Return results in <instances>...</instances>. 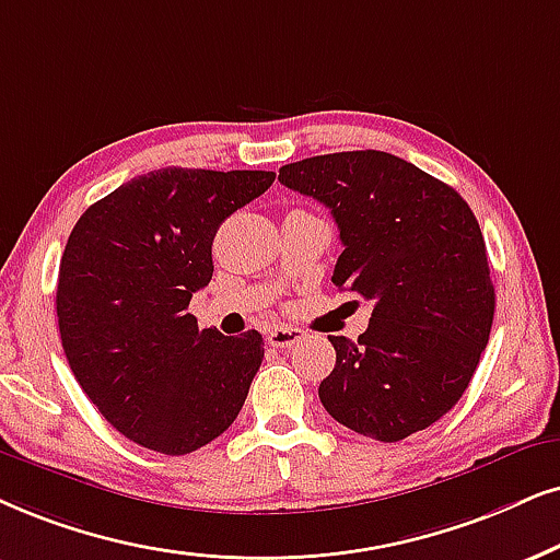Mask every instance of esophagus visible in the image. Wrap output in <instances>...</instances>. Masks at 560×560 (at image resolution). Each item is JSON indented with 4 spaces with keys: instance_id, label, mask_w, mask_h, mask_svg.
<instances>
[{
    "instance_id": "34e87169",
    "label": "esophagus",
    "mask_w": 560,
    "mask_h": 560,
    "mask_svg": "<svg viewBox=\"0 0 560 560\" xmlns=\"http://www.w3.org/2000/svg\"><path fill=\"white\" fill-rule=\"evenodd\" d=\"M268 346L273 349H289V346L300 343L304 338V330L300 328H284V325H276V328L268 330Z\"/></svg>"
}]
</instances>
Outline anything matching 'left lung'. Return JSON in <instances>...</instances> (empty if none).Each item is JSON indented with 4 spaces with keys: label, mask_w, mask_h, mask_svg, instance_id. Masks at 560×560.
I'll return each instance as SVG.
<instances>
[{
    "label": "left lung",
    "mask_w": 560,
    "mask_h": 560,
    "mask_svg": "<svg viewBox=\"0 0 560 560\" xmlns=\"http://www.w3.org/2000/svg\"><path fill=\"white\" fill-rule=\"evenodd\" d=\"M279 180L330 209L343 245L332 284L374 304L357 341L328 336L325 410L377 442L431 427L463 398L491 336L497 294L476 214L447 183L377 150L292 162Z\"/></svg>",
    "instance_id": "8db88e82"
}]
</instances>
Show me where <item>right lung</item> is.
I'll return each mask as SVG.
<instances>
[{"instance_id":"1","label":"right lung","mask_w":560,"mask_h":560,"mask_svg":"<svg viewBox=\"0 0 560 560\" xmlns=\"http://www.w3.org/2000/svg\"><path fill=\"white\" fill-rule=\"evenodd\" d=\"M266 170L162 167L80 217L56 287L61 346L103 419L141 447L188 455L237 419L264 336L198 330L219 224L271 188Z\"/></svg>"}]
</instances>
